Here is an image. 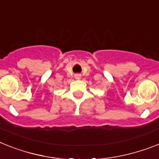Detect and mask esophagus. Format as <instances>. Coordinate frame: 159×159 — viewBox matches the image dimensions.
Wrapping results in <instances>:
<instances>
[{"label": "esophagus", "mask_w": 159, "mask_h": 159, "mask_svg": "<svg viewBox=\"0 0 159 159\" xmlns=\"http://www.w3.org/2000/svg\"><path fill=\"white\" fill-rule=\"evenodd\" d=\"M74 77H75V78H77V79H80V78H81V75H80V74H75Z\"/></svg>", "instance_id": "1"}]
</instances>
